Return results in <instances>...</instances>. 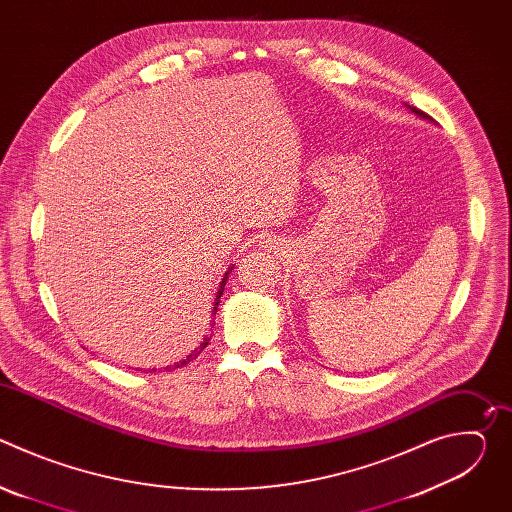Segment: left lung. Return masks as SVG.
I'll use <instances>...</instances> for the list:
<instances>
[{
    "label": "left lung",
    "instance_id": "8db88e82",
    "mask_svg": "<svg viewBox=\"0 0 512 512\" xmlns=\"http://www.w3.org/2000/svg\"><path fill=\"white\" fill-rule=\"evenodd\" d=\"M405 107H407V109H409V111H411V113H415V115H417V117H421V119H427V121H431V117H429V115H425V113H423V111H419V109H417V107H409V105H407V103H405Z\"/></svg>",
    "mask_w": 512,
    "mask_h": 512
}]
</instances>
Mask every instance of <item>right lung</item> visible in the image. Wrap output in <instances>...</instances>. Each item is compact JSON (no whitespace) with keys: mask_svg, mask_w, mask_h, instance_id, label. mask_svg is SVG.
Listing matches in <instances>:
<instances>
[{"mask_svg":"<svg viewBox=\"0 0 512 512\" xmlns=\"http://www.w3.org/2000/svg\"><path fill=\"white\" fill-rule=\"evenodd\" d=\"M233 271V265L229 267V271H225V275H223V281H221V285H218V291H216V298H214V302H212V314H216V310H218V304H221V296H223V291H225V285H227V279H229V273ZM208 340H210V336H204L202 338V342H200V346H196L190 354H186L180 362H174V364H168L166 367V371H174V369H180V367H184V364H188L190 360H194L204 348H206V344H208ZM152 371H156V369H152Z\"/></svg>","mask_w":512,"mask_h":512,"instance_id":"right-lung-1","label":"right lung"}]
</instances>
